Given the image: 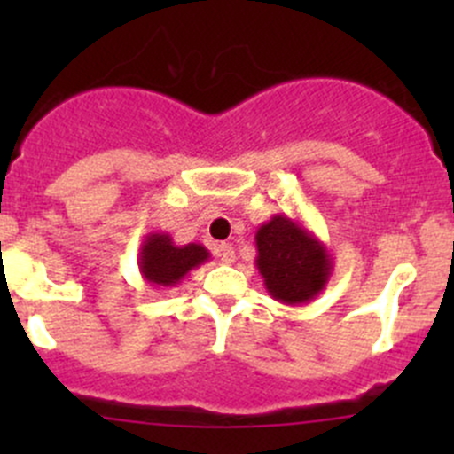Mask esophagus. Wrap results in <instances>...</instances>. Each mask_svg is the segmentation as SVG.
<instances>
[{"instance_id": "34e87169", "label": "esophagus", "mask_w": 454, "mask_h": 454, "mask_svg": "<svg viewBox=\"0 0 454 454\" xmlns=\"http://www.w3.org/2000/svg\"><path fill=\"white\" fill-rule=\"evenodd\" d=\"M215 254L222 259V263H232L235 261V250L231 244H217L215 246Z\"/></svg>"}]
</instances>
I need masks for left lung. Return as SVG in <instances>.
I'll list each match as a JSON object with an SVG mask.
<instances>
[{
    "instance_id": "1",
    "label": "left lung",
    "mask_w": 454,
    "mask_h": 454,
    "mask_svg": "<svg viewBox=\"0 0 454 454\" xmlns=\"http://www.w3.org/2000/svg\"><path fill=\"white\" fill-rule=\"evenodd\" d=\"M254 265L265 290L283 305L314 301L333 272L329 248L299 219L281 213L261 223L254 235Z\"/></svg>"
}]
</instances>
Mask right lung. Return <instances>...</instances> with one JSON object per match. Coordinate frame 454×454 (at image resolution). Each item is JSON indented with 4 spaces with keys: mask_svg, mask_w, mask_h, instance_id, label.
I'll use <instances>...</instances> for the list:
<instances>
[{
    "mask_svg": "<svg viewBox=\"0 0 454 454\" xmlns=\"http://www.w3.org/2000/svg\"><path fill=\"white\" fill-rule=\"evenodd\" d=\"M210 253L201 244L176 246L167 232H149L140 246L138 268L142 278L155 287H173L201 263Z\"/></svg>",
    "mask_w": 454,
    "mask_h": 454,
    "instance_id": "add662e5",
    "label": "right lung"
}]
</instances>
